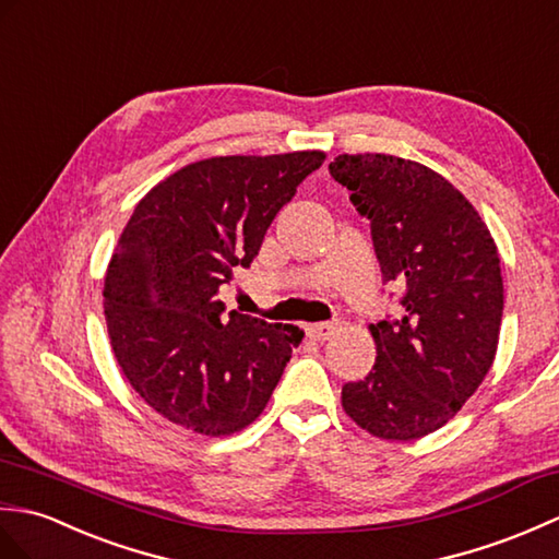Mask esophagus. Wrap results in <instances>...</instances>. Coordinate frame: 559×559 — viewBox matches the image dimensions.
<instances>
[{
	"instance_id": "esophagus-1",
	"label": "esophagus",
	"mask_w": 559,
	"mask_h": 559,
	"mask_svg": "<svg viewBox=\"0 0 559 559\" xmlns=\"http://www.w3.org/2000/svg\"><path fill=\"white\" fill-rule=\"evenodd\" d=\"M334 330H337V322H316V325H308V328H306L308 337L318 340V342L330 340L332 334H334Z\"/></svg>"
}]
</instances>
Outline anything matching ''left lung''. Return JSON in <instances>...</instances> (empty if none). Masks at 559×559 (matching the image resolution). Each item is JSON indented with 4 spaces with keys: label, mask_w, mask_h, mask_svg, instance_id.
<instances>
[{
    "label": "left lung",
    "mask_w": 559,
    "mask_h": 559,
    "mask_svg": "<svg viewBox=\"0 0 559 559\" xmlns=\"http://www.w3.org/2000/svg\"><path fill=\"white\" fill-rule=\"evenodd\" d=\"M334 181L370 219L382 282L404 287L402 318L370 325L376 366L342 388L346 416L382 440L442 428L478 390L498 352L504 289L486 222L426 165L340 155Z\"/></svg>",
    "instance_id": "1"
}]
</instances>
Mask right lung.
<instances>
[{
    "label": "right lung",
    "mask_w": 559,
    "mask_h": 559,
    "mask_svg": "<svg viewBox=\"0 0 559 559\" xmlns=\"http://www.w3.org/2000/svg\"><path fill=\"white\" fill-rule=\"evenodd\" d=\"M325 153L229 155L186 165L135 205L105 277L117 364L159 416L231 436L263 414L304 332L217 299L248 267L296 186Z\"/></svg>",
    "instance_id": "obj_1"
}]
</instances>
